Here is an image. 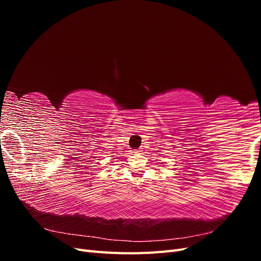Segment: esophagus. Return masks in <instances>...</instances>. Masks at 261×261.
Wrapping results in <instances>:
<instances>
[{
  "instance_id": "1",
  "label": "esophagus",
  "mask_w": 261,
  "mask_h": 261,
  "mask_svg": "<svg viewBox=\"0 0 261 261\" xmlns=\"http://www.w3.org/2000/svg\"><path fill=\"white\" fill-rule=\"evenodd\" d=\"M140 151H141V150H136L135 153H140Z\"/></svg>"
}]
</instances>
